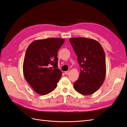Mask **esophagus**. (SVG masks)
I'll return each mask as SVG.
<instances>
[{
	"label": "esophagus",
	"mask_w": 127,
	"mask_h": 127,
	"mask_svg": "<svg viewBox=\"0 0 127 127\" xmlns=\"http://www.w3.org/2000/svg\"><path fill=\"white\" fill-rule=\"evenodd\" d=\"M69 73H70V71H65V75H69Z\"/></svg>",
	"instance_id": "34e87169"
}]
</instances>
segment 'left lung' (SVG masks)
<instances>
[{
  "instance_id": "1",
  "label": "left lung",
  "mask_w": 127,
  "mask_h": 127,
  "mask_svg": "<svg viewBox=\"0 0 127 127\" xmlns=\"http://www.w3.org/2000/svg\"><path fill=\"white\" fill-rule=\"evenodd\" d=\"M69 41L81 67L79 77L74 82V88L83 95H90L98 90L105 80L104 51L98 41L92 39L72 37Z\"/></svg>"
}]
</instances>
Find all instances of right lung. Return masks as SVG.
Returning a JSON list of instances; mask_svg holds the SVG:
<instances>
[{
  "instance_id": "obj_1",
  "label": "right lung",
  "mask_w": 127,
  "mask_h": 127,
  "mask_svg": "<svg viewBox=\"0 0 127 127\" xmlns=\"http://www.w3.org/2000/svg\"><path fill=\"white\" fill-rule=\"evenodd\" d=\"M64 41L61 38L37 40L27 49L23 65L24 76L40 95L55 90L61 79L62 72L58 69L57 52Z\"/></svg>"
}]
</instances>
